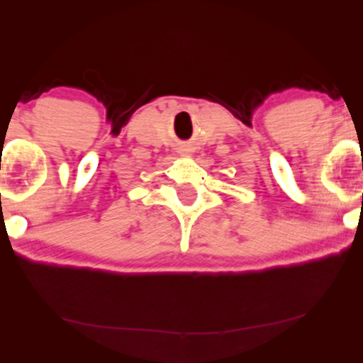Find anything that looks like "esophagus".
Segmentation results:
<instances>
[{
	"label": "esophagus",
	"instance_id": "1",
	"mask_svg": "<svg viewBox=\"0 0 363 363\" xmlns=\"http://www.w3.org/2000/svg\"><path fill=\"white\" fill-rule=\"evenodd\" d=\"M189 152H191L189 145H181V148H179V153H182V155H184V153H189Z\"/></svg>",
	"mask_w": 363,
	"mask_h": 363
}]
</instances>
